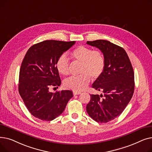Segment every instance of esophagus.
<instances>
[{
  "label": "esophagus",
  "instance_id": "34e87169",
  "mask_svg": "<svg viewBox=\"0 0 152 152\" xmlns=\"http://www.w3.org/2000/svg\"><path fill=\"white\" fill-rule=\"evenodd\" d=\"M81 93V92H77V91H73V95H79Z\"/></svg>",
  "mask_w": 152,
  "mask_h": 152
}]
</instances>
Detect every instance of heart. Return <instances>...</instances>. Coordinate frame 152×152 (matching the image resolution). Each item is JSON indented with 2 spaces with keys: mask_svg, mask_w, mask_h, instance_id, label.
<instances>
[{
  "mask_svg": "<svg viewBox=\"0 0 152 152\" xmlns=\"http://www.w3.org/2000/svg\"><path fill=\"white\" fill-rule=\"evenodd\" d=\"M74 60L81 63L79 73L77 76H71L64 81L66 89L79 92L84 90L89 84L91 77L99 79L103 73L105 60L103 53L99 50H93L91 48L79 45L71 52ZM56 67L59 73L66 76L69 73L70 62L66 54L61 55L56 62Z\"/></svg>",
  "mask_w": 152,
  "mask_h": 152,
  "instance_id": "heart-1",
  "label": "heart"
}]
</instances>
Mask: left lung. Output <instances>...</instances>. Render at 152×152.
<instances>
[{
	"mask_svg": "<svg viewBox=\"0 0 152 152\" xmlns=\"http://www.w3.org/2000/svg\"><path fill=\"white\" fill-rule=\"evenodd\" d=\"M99 49L105 60L102 75L92 87L103 95H91L86 106L89 115L98 123H107L120 115L134 91V73L128 55L123 48L105 40L87 41Z\"/></svg>",
	"mask_w": 152,
	"mask_h": 152,
	"instance_id": "obj_1",
	"label": "left lung"
}]
</instances>
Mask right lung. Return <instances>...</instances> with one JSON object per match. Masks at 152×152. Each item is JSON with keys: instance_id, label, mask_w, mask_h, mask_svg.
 Masks as SVG:
<instances>
[{"instance_id": "add662e5", "label": "right lung", "mask_w": 152, "mask_h": 152, "mask_svg": "<svg viewBox=\"0 0 152 152\" xmlns=\"http://www.w3.org/2000/svg\"><path fill=\"white\" fill-rule=\"evenodd\" d=\"M75 42L44 41L31 46L23 58L18 91L31 115L42 121H52L60 115L73 96L71 91L53 93L49 88L60 86L56 62Z\"/></svg>"}]
</instances>
